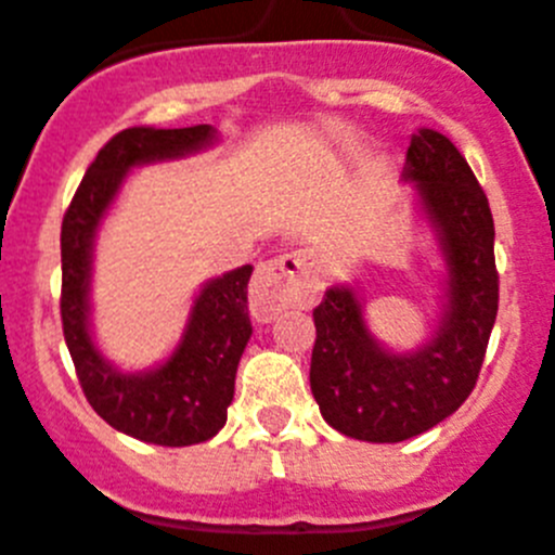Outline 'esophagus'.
<instances>
[{
  "label": "esophagus",
  "instance_id": "esophagus-1",
  "mask_svg": "<svg viewBox=\"0 0 555 555\" xmlns=\"http://www.w3.org/2000/svg\"><path fill=\"white\" fill-rule=\"evenodd\" d=\"M320 293L314 262L306 251H289L257 268L249 287V306L257 322L276 320L279 311L309 304Z\"/></svg>",
  "mask_w": 555,
  "mask_h": 555
}]
</instances>
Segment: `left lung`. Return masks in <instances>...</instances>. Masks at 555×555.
<instances>
[{
    "label": "left lung",
    "mask_w": 555,
    "mask_h": 555,
    "mask_svg": "<svg viewBox=\"0 0 555 555\" xmlns=\"http://www.w3.org/2000/svg\"><path fill=\"white\" fill-rule=\"evenodd\" d=\"M401 179L442 255V314L414 349H390L371 333L363 300L333 284L314 309L311 392L327 426L360 442L390 444L426 434L475 390L499 309L493 217L459 149L417 129Z\"/></svg>",
    "instance_id": "obj_1"
}]
</instances>
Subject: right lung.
I'll use <instances>...</instances> for the list:
<instances>
[{
    "instance_id": "obj_1",
    "label": "right lung",
    "mask_w": 555,
    "mask_h": 555,
    "mask_svg": "<svg viewBox=\"0 0 555 555\" xmlns=\"http://www.w3.org/2000/svg\"><path fill=\"white\" fill-rule=\"evenodd\" d=\"M217 141L211 124L124 129L89 165L62 222V325L80 387L107 426L163 448L208 442L228 423L235 371L251 336L246 300L251 266L203 284L179 344L163 363L124 371L102 354L91 331L96 233L134 168L192 157Z\"/></svg>"
}]
</instances>
